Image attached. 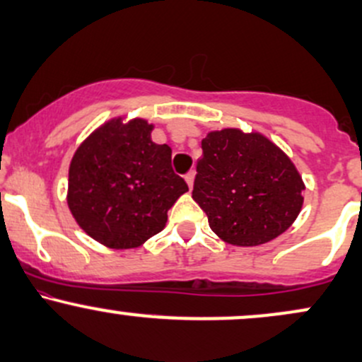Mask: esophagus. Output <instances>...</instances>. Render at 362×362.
<instances>
[{"label":"esophagus","mask_w":362,"mask_h":362,"mask_svg":"<svg viewBox=\"0 0 362 362\" xmlns=\"http://www.w3.org/2000/svg\"><path fill=\"white\" fill-rule=\"evenodd\" d=\"M194 178H195V172H189L185 175V182H187V185H189V189H192L194 187Z\"/></svg>","instance_id":"esophagus-1"}]
</instances>
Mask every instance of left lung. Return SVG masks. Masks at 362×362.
Instances as JSON below:
<instances>
[{
    "mask_svg": "<svg viewBox=\"0 0 362 362\" xmlns=\"http://www.w3.org/2000/svg\"><path fill=\"white\" fill-rule=\"evenodd\" d=\"M305 182L274 141L238 127L209 131L202 139L192 199L224 243L257 247L296 221Z\"/></svg>",
    "mask_w": 362,
    "mask_h": 362,
    "instance_id": "left-lung-1",
    "label": "left lung"
}]
</instances>
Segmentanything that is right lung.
<instances>
[{
    "mask_svg": "<svg viewBox=\"0 0 362 362\" xmlns=\"http://www.w3.org/2000/svg\"><path fill=\"white\" fill-rule=\"evenodd\" d=\"M146 119H109L78 146L66 201L78 226L114 250L160 233L168 209L189 190L172 170V148L151 141Z\"/></svg>",
    "mask_w": 362,
    "mask_h": 362,
    "instance_id": "right-lung-1",
    "label": "right lung"
}]
</instances>
